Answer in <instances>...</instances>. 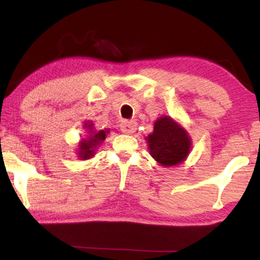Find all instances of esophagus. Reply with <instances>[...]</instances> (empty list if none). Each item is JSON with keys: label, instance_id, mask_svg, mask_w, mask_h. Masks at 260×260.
I'll use <instances>...</instances> for the list:
<instances>
[{"label": "esophagus", "instance_id": "esophagus-1", "mask_svg": "<svg viewBox=\"0 0 260 260\" xmlns=\"http://www.w3.org/2000/svg\"><path fill=\"white\" fill-rule=\"evenodd\" d=\"M137 124L134 120H123L122 124H120V129L124 134H134L136 131Z\"/></svg>", "mask_w": 260, "mask_h": 260}]
</instances>
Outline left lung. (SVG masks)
Returning a JSON list of instances; mask_svg holds the SVG:
<instances>
[{
  "label": "left lung",
  "instance_id": "1",
  "mask_svg": "<svg viewBox=\"0 0 260 260\" xmlns=\"http://www.w3.org/2000/svg\"><path fill=\"white\" fill-rule=\"evenodd\" d=\"M149 152L163 167H173L187 158L191 148L188 133L168 116L157 118L147 137Z\"/></svg>",
  "mask_w": 260,
  "mask_h": 260
}]
</instances>
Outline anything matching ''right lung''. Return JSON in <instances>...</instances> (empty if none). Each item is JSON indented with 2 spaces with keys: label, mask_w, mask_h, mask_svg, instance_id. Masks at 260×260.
<instances>
[{
  "label": "right lung",
  "mask_w": 260,
  "mask_h": 260,
  "mask_svg": "<svg viewBox=\"0 0 260 260\" xmlns=\"http://www.w3.org/2000/svg\"><path fill=\"white\" fill-rule=\"evenodd\" d=\"M93 123L92 122H85L84 127L88 130V137L83 138L79 143V148H78V157L80 159H88L93 157L95 154V149L98 145L106 138V134H109V130H99L95 131L93 127Z\"/></svg>",
  "instance_id": "1"
}]
</instances>
